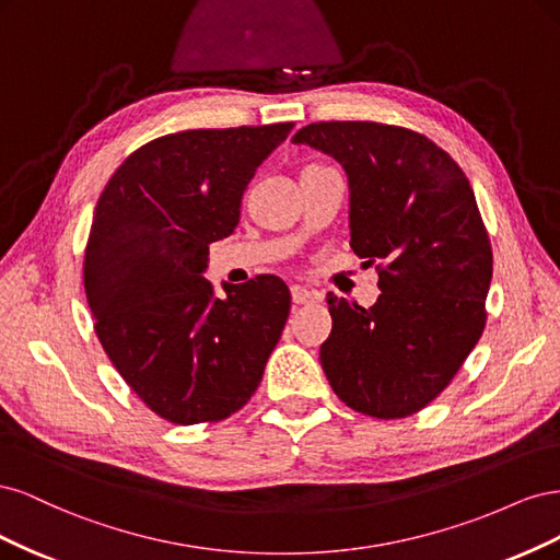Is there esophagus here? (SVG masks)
Here are the masks:
<instances>
[{"mask_svg": "<svg viewBox=\"0 0 560 560\" xmlns=\"http://www.w3.org/2000/svg\"><path fill=\"white\" fill-rule=\"evenodd\" d=\"M319 299H322L319 292L308 290V287H301V284H292V301L296 306H303V303H315Z\"/></svg>", "mask_w": 560, "mask_h": 560, "instance_id": "obj_1", "label": "esophagus"}]
</instances>
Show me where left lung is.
Masks as SVG:
<instances>
[{"instance_id":"1","label":"left lung","mask_w":560,"mask_h":560,"mask_svg":"<svg viewBox=\"0 0 560 560\" xmlns=\"http://www.w3.org/2000/svg\"><path fill=\"white\" fill-rule=\"evenodd\" d=\"M341 163L350 245L378 261L371 308L327 294L331 334L319 362L338 399L374 418H406L451 383L486 325L493 252L465 173L425 135L374 121L301 128Z\"/></svg>"}]
</instances>
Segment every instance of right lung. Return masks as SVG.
Here are the masks:
<instances>
[{"instance_id": "obj_1", "label": "right lung", "mask_w": 560, "mask_h": 560, "mask_svg": "<svg viewBox=\"0 0 560 560\" xmlns=\"http://www.w3.org/2000/svg\"><path fill=\"white\" fill-rule=\"evenodd\" d=\"M294 124L184 130L144 144L97 200L83 259L95 331L118 374L177 425L222 420L259 387L290 315L278 276L224 282L210 243L233 233L257 167Z\"/></svg>"}]
</instances>
